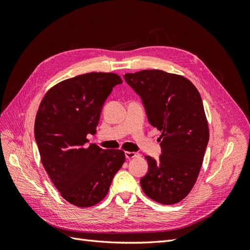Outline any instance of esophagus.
<instances>
[{
	"mask_svg": "<svg viewBox=\"0 0 250 250\" xmlns=\"http://www.w3.org/2000/svg\"><path fill=\"white\" fill-rule=\"evenodd\" d=\"M125 156H126L127 160H131V158L139 157L140 154L137 153V152H129V151H126V152H125Z\"/></svg>",
	"mask_w": 250,
	"mask_h": 250,
	"instance_id": "34e87169",
	"label": "esophagus"
}]
</instances>
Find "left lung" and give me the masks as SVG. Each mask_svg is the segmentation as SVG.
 I'll list each match as a JSON object with an SVG mask.
<instances>
[{
    "instance_id": "left-lung-1",
    "label": "left lung",
    "mask_w": 250,
    "mask_h": 250,
    "mask_svg": "<svg viewBox=\"0 0 250 250\" xmlns=\"http://www.w3.org/2000/svg\"><path fill=\"white\" fill-rule=\"evenodd\" d=\"M142 99L149 123L162 131L158 160L145 156L148 172L141 187L149 198L174 204L191 192L208 143V125L200 94L179 75L161 70L125 74Z\"/></svg>"
}]
</instances>
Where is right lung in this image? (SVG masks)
Here are the masks:
<instances>
[{"label":"right lung","instance_id":"add662e5","mask_svg":"<svg viewBox=\"0 0 250 250\" xmlns=\"http://www.w3.org/2000/svg\"><path fill=\"white\" fill-rule=\"evenodd\" d=\"M122 82L113 73L66 79L44 95L36 113L34 135L43 168L62 198L76 207L100 202L125 162L122 150L86 145V135L96 133L105 100Z\"/></svg>","mask_w":250,"mask_h":250}]
</instances>
